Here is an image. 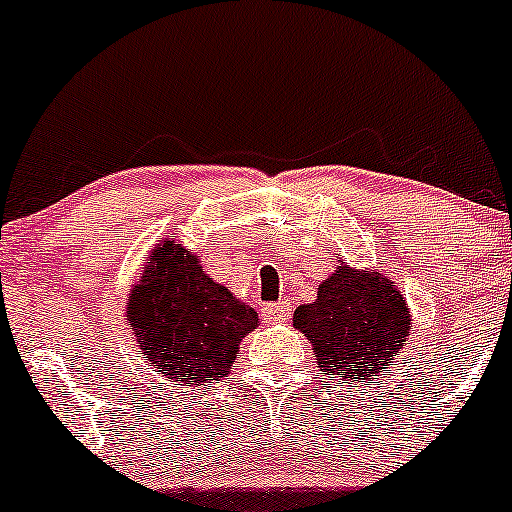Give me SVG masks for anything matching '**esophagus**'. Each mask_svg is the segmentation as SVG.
Instances as JSON below:
<instances>
[{
  "instance_id": "34e87169",
  "label": "esophagus",
  "mask_w": 512,
  "mask_h": 512,
  "mask_svg": "<svg viewBox=\"0 0 512 512\" xmlns=\"http://www.w3.org/2000/svg\"><path fill=\"white\" fill-rule=\"evenodd\" d=\"M290 317V302L285 300H278V302H268L266 307H263V320L266 322H285Z\"/></svg>"
}]
</instances>
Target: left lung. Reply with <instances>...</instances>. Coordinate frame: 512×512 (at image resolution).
<instances>
[{"label": "left lung", "instance_id": "left-lung-1", "mask_svg": "<svg viewBox=\"0 0 512 512\" xmlns=\"http://www.w3.org/2000/svg\"><path fill=\"white\" fill-rule=\"evenodd\" d=\"M293 324L310 339L317 366L329 378L366 383L386 371L405 346L410 307L388 276L342 261L320 283L317 300L295 310Z\"/></svg>", "mask_w": 512, "mask_h": 512}]
</instances>
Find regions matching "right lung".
<instances>
[{
    "label": "right lung",
    "mask_w": 512,
    "mask_h": 512,
    "mask_svg": "<svg viewBox=\"0 0 512 512\" xmlns=\"http://www.w3.org/2000/svg\"><path fill=\"white\" fill-rule=\"evenodd\" d=\"M126 320L144 359L175 390L227 376L241 339L258 327L254 307L214 283L200 258L178 241H163L146 258Z\"/></svg>",
    "instance_id": "obj_1"
}]
</instances>
